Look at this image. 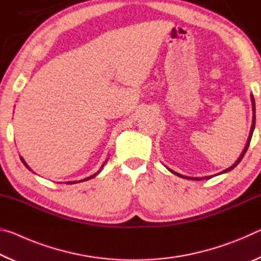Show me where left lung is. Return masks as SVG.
<instances>
[{"mask_svg":"<svg viewBox=\"0 0 261 261\" xmlns=\"http://www.w3.org/2000/svg\"><path fill=\"white\" fill-rule=\"evenodd\" d=\"M251 101H252V110H253V120H252V126H251V131H250V136H249V138H247V143H246V146H245V148L243 149V152H242V154H241V156L238 158V160L233 163V165L231 166V167H229L228 169H226V170H223V171H221L220 174H224V173H227V171H230L231 169H233V168H235L238 163L241 162V160L243 159V156L245 155V153H246V151H247V148H249V145H250V141H251V138H252V134H253V130H254V126H255V103H254V99H253V95H251ZM168 170L169 171H171V173L173 174H175V175H177V176H179V177H183V178H187V179H194V180H200V179H204V178H200V177H188V176H183V175H180V174H178V173H175V171H173V170H170L169 168H168ZM213 177V176H207V177H205V178H207V179H210V178H212Z\"/></svg>","mask_w":261,"mask_h":261,"instance_id":"obj_1","label":"left lung"}]
</instances>
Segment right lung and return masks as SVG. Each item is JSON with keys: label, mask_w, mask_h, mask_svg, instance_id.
Masks as SVG:
<instances>
[{"label": "right lung", "mask_w": 261, "mask_h": 261, "mask_svg": "<svg viewBox=\"0 0 261 261\" xmlns=\"http://www.w3.org/2000/svg\"><path fill=\"white\" fill-rule=\"evenodd\" d=\"M20 160H21V162H23V163H24V165H25V167H26V168H29V169H30V170H32V169H31V168H30V167H29L28 165H26V162L24 161V159H23V158H20ZM103 166H105V165H103ZM103 166H102V167H103ZM102 167H101V169H102ZM101 169H100V170H101ZM100 170H99V171H98V173H96V174H94V175H92V176H90V177H87V178H85V179H82V180H78V182H84V180H88V179L93 178V177H94V176H96V175H98V174L100 173ZM78 182H76V180H74V182H67V184H74V183H78Z\"/></svg>", "instance_id": "obj_1"}]
</instances>
